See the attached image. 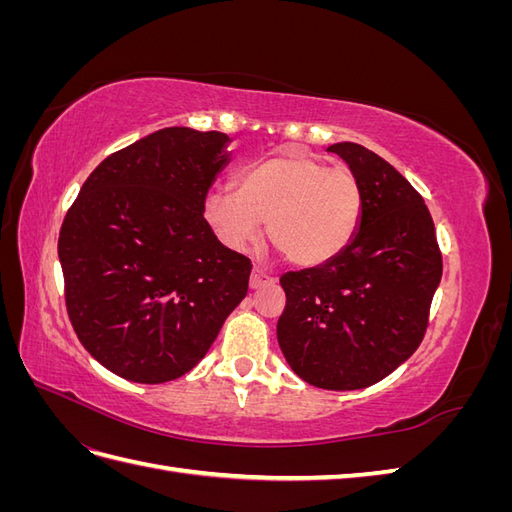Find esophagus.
Returning <instances> with one entry per match:
<instances>
[{
  "instance_id": "34e87169",
  "label": "esophagus",
  "mask_w": 512,
  "mask_h": 512,
  "mask_svg": "<svg viewBox=\"0 0 512 512\" xmlns=\"http://www.w3.org/2000/svg\"><path fill=\"white\" fill-rule=\"evenodd\" d=\"M267 282H273V277L267 275L265 271H260L258 267H254L252 275H250V288H260L262 284H267Z\"/></svg>"
}]
</instances>
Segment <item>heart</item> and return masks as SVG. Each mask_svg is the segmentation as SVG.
Instances as JSON below:
<instances>
[{
	"instance_id": "obj_1",
	"label": "heart",
	"mask_w": 512,
	"mask_h": 512,
	"mask_svg": "<svg viewBox=\"0 0 512 512\" xmlns=\"http://www.w3.org/2000/svg\"><path fill=\"white\" fill-rule=\"evenodd\" d=\"M235 188L213 190L203 203L215 237L235 252L256 243L260 222H267L269 241L288 262L318 267L342 254L361 224L359 177L299 147L245 166Z\"/></svg>"
}]
</instances>
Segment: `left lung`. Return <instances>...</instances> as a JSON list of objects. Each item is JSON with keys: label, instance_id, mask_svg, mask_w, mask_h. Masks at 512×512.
Listing matches in <instances>:
<instances>
[{"label": "left lung", "instance_id": "left-lung-1", "mask_svg": "<svg viewBox=\"0 0 512 512\" xmlns=\"http://www.w3.org/2000/svg\"><path fill=\"white\" fill-rule=\"evenodd\" d=\"M363 190L361 224L342 254L280 277L277 342L294 374L329 391L376 384L421 346L442 277L431 213L378 153L335 143Z\"/></svg>", "mask_w": 512, "mask_h": 512}]
</instances>
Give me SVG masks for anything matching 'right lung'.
<instances>
[{
  "label": "right lung",
  "mask_w": 512,
  "mask_h": 512,
  "mask_svg": "<svg viewBox=\"0 0 512 512\" xmlns=\"http://www.w3.org/2000/svg\"><path fill=\"white\" fill-rule=\"evenodd\" d=\"M222 132L164 128L102 160L59 230L70 322L113 374L175 380L203 359L247 294L252 260L203 218L228 160Z\"/></svg>",
  "instance_id": "obj_1"
}]
</instances>
